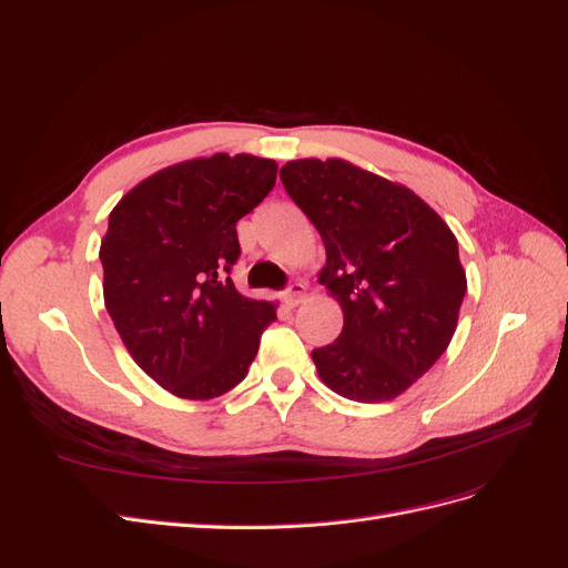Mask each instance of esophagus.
I'll return each instance as SVG.
<instances>
[{
  "label": "esophagus",
  "mask_w": 568,
  "mask_h": 568,
  "mask_svg": "<svg viewBox=\"0 0 568 568\" xmlns=\"http://www.w3.org/2000/svg\"><path fill=\"white\" fill-rule=\"evenodd\" d=\"M284 301H286V305H291V307L301 305V303L305 301V284H303V282L288 284V288L284 291Z\"/></svg>",
  "instance_id": "esophagus-1"
}]
</instances>
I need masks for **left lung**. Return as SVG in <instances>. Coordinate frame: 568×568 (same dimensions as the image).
<instances>
[{"instance_id": "1", "label": "left lung", "mask_w": 568, "mask_h": 568, "mask_svg": "<svg viewBox=\"0 0 568 568\" xmlns=\"http://www.w3.org/2000/svg\"><path fill=\"white\" fill-rule=\"evenodd\" d=\"M280 178L322 236L320 284L343 311L338 338L313 351L320 379L357 403L398 398L455 334L467 294L455 234L407 186L348 161H291Z\"/></svg>"}]
</instances>
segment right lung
Here are the masks:
<instances>
[{
    "mask_svg": "<svg viewBox=\"0 0 568 568\" xmlns=\"http://www.w3.org/2000/svg\"><path fill=\"white\" fill-rule=\"evenodd\" d=\"M277 180L248 153L194 159L146 178L118 201L101 242L106 311L153 382L178 398L211 400L244 379L277 320L239 294L236 222Z\"/></svg>",
    "mask_w": 568,
    "mask_h": 568,
    "instance_id": "obj_1",
    "label": "right lung"
}]
</instances>
